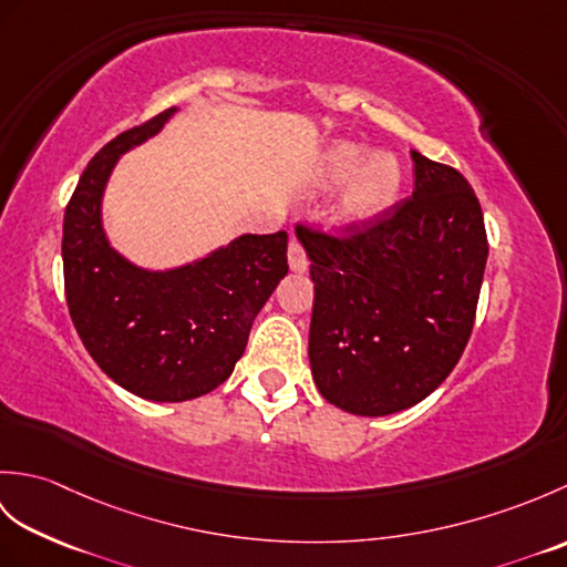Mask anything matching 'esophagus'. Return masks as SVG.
Wrapping results in <instances>:
<instances>
[{"instance_id": "34e87169", "label": "esophagus", "mask_w": 567, "mask_h": 567, "mask_svg": "<svg viewBox=\"0 0 567 567\" xmlns=\"http://www.w3.org/2000/svg\"><path fill=\"white\" fill-rule=\"evenodd\" d=\"M287 262H290V270L292 272H305L307 270V256H305V248L299 244L297 238L290 240V248H287Z\"/></svg>"}]
</instances>
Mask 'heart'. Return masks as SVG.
I'll use <instances>...</instances> for the list:
<instances>
[{"label": "heart", "instance_id": "1", "mask_svg": "<svg viewBox=\"0 0 567 567\" xmlns=\"http://www.w3.org/2000/svg\"><path fill=\"white\" fill-rule=\"evenodd\" d=\"M346 184L339 214L346 224L365 226L382 219L402 197L404 171L392 151H372L339 138L319 155L315 179L323 189Z\"/></svg>", "mask_w": 567, "mask_h": 567}]
</instances>
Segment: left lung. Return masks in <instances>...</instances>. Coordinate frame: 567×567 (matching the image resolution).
<instances>
[{
  "instance_id": "1",
  "label": "left lung",
  "mask_w": 567,
  "mask_h": 567,
  "mask_svg": "<svg viewBox=\"0 0 567 567\" xmlns=\"http://www.w3.org/2000/svg\"><path fill=\"white\" fill-rule=\"evenodd\" d=\"M414 197L351 238L309 234V365L321 396L358 416L419 404L451 375L487 262L467 179L412 153Z\"/></svg>"
}]
</instances>
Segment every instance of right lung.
Instances as JSON below:
<instances>
[{
	"mask_svg": "<svg viewBox=\"0 0 567 567\" xmlns=\"http://www.w3.org/2000/svg\"><path fill=\"white\" fill-rule=\"evenodd\" d=\"M179 110L128 128L84 167L63 224L72 323L118 388L148 402H187L228 380L252 319L287 275V234H244L175 268L128 260L104 228V192L122 155L158 136Z\"/></svg>",
	"mask_w": 567,
	"mask_h": 567,
	"instance_id": "1",
	"label": "right lung"
}]
</instances>
